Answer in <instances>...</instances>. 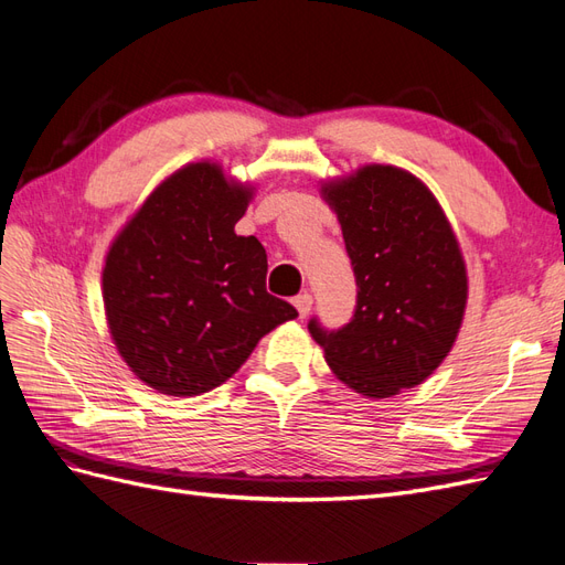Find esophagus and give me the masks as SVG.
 I'll return each instance as SVG.
<instances>
[{"mask_svg": "<svg viewBox=\"0 0 565 565\" xmlns=\"http://www.w3.org/2000/svg\"><path fill=\"white\" fill-rule=\"evenodd\" d=\"M295 306H297V311H299V318H306L311 313V306H313V297L309 295V292H303V295H297L295 297Z\"/></svg>", "mask_w": 565, "mask_h": 565, "instance_id": "esophagus-1", "label": "esophagus"}]
</instances>
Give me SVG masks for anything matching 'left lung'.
<instances>
[{
  "mask_svg": "<svg viewBox=\"0 0 565 565\" xmlns=\"http://www.w3.org/2000/svg\"><path fill=\"white\" fill-rule=\"evenodd\" d=\"M358 285L339 330L309 320L337 377L367 398L422 384L455 344L467 268L440 204L419 179L370 164L324 185Z\"/></svg>",
  "mask_w": 565,
  "mask_h": 565,
  "instance_id": "1",
  "label": "left lung"
}]
</instances>
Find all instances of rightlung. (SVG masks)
Segmentation results:
<instances>
[{
    "label": "right lung",
    "instance_id": "1",
    "mask_svg": "<svg viewBox=\"0 0 565 565\" xmlns=\"http://www.w3.org/2000/svg\"><path fill=\"white\" fill-rule=\"evenodd\" d=\"M252 191L188 164L117 235L104 268L110 334L131 372L167 396H200L237 372L297 309L266 292V249L235 235Z\"/></svg>",
    "mask_w": 565,
    "mask_h": 565
}]
</instances>
